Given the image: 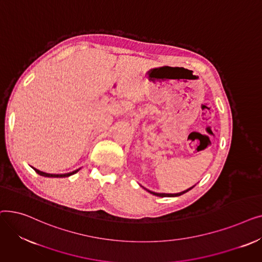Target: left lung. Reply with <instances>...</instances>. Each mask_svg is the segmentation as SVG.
Returning a JSON list of instances; mask_svg holds the SVG:
<instances>
[{
    "instance_id": "obj_1",
    "label": "left lung",
    "mask_w": 262,
    "mask_h": 262,
    "mask_svg": "<svg viewBox=\"0 0 262 262\" xmlns=\"http://www.w3.org/2000/svg\"><path fill=\"white\" fill-rule=\"evenodd\" d=\"M195 186V185H194ZM194 186H192V187H190L189 189H187V190H185V191H182V192H180V193H157V192H154V191H150V190H148V189H146V188H144L147 192H149L150 194H153V195H156V196H160V198H164V196H169V198H174V196H180V195H183L184 193H186V192H188V191H190L192 188H194Z\"/></svg>"
}]
</instances>
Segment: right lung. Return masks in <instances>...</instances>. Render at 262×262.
Instances as JSON below:
<instances>
[{
    "mask_svg": "<svg viewBox=\"0 0 262 262\" xmlns=\"http://www.w3.org/2000/svg\"><path fill=\"white\" fill-rule=\"evenodd\" d=\"M32 167V166H31ZM35 171H36V173L37 174H39V175H41V176H45V177H68V176H71V175H73V174H75V173H77L79 170H80V168L79 169H77V170H74V171H72V172H70V173H64V174H51V173H46V172H42V171H40V170H38V169H36V168H34V167H32Z\"/></svg>",
    "mask_w": 262,
    "mask_h": 262,
    "instance_id": "obj_1",
    "label": "right lung"
}]
</instances>
